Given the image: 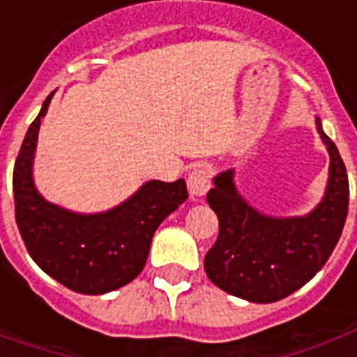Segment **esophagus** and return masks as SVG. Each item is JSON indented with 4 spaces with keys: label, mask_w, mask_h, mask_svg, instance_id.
<instances>
[{
    "label": "esophagus",
    "mask_w": 357,
    "mask_h": 357,
    "mask_svg": "<svg viewBox=\"0 0 357 357\" xmlns=\"http://www.w3.org/2000/svg\"><path fill=\"white\" fill-rule=\"evenodd\" d=\"M210 181H212V170L208 166H199V168H193L187 176V189H189V195L191 197H202L206 195V191L210 189Z\"/></svg>",
    "instance_id": "esophagus-1"
}]
</instances>
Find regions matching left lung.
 I'll list each match as a JSON object with an SVG mask.
<instances>
[{
    "label": "left lung",
    "mask_w": 357,
    "mask_h": 357,
    "mask_svg": "<svg viewBox=\"0 0 357 357\" xmlns=\"http://www.w3.org/2000/svg\"><path fill=\"white\" fill-rule=\"evenodd\" d=\"M315 126L329 151V179L321 202L306 216H266L241 197L235 172L214 178L206 201L220 220V233L204 256V271L222 291L258 304L287 298L325 266L337 247L348 214V174L319 118Z\"/></svg>",
    "instance_id": "left-lung-1"
}]
</instances>
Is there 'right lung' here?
<instances>
[{"mask_svg": "<svg viewBox=\"0 0 357 357\" xmlns=\"http://www.w3.org/2000/svg\"><path fill=\"white\" fill-rule=\"evenodd\" d=\"M53 93L28 128L15 162V218L32 260L47 275L80 294H105L139 275L156 227L185 202V181H147L128 201L99 214H78L47 202L36 189L32 164Z\"/></svg>", "mask_w": 357, "mask_h": 357, "instance_id": "1", "label": "right lung"}]
</instances>
